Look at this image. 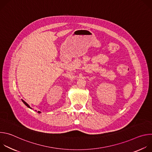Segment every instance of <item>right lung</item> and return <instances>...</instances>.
Returning <instances> with one entry per match:
<instances>
[{
  "label": "right lung",
  "instance_id": "1",
  "mask_svg": "<svg viewBox=\"0 0 152 152\" xmlns=\"http://www.w3.org/2000/svg\"><path fill=\"white\" fill-rule=\"evenodd\" d=\"M22 102L25 103V104L26 106H27L28 107H29V108H31V109H32V108L30 107V106H29V104H28L26 102H25V101H24V100H22ZM38 113H41V112H40V111H38Z\"/></svg>",
  "mask_w": 152,
  "mask_h": 152
}]
</instances>
